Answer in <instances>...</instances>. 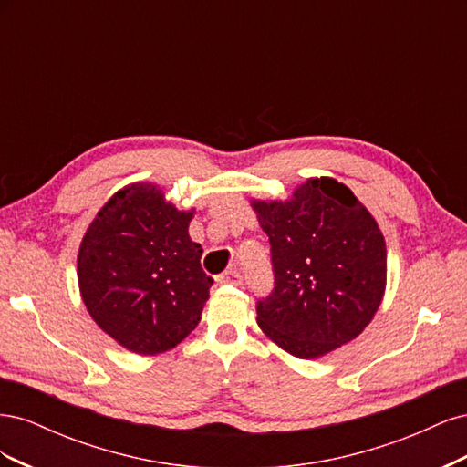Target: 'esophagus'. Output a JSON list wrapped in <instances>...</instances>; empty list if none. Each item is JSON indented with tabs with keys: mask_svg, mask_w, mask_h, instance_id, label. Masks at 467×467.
I'll return each instance as SVG.
<instances>
[{
	"mask_svg": "<svg viewBox=\"0 0 467 467\" xmlns=\"http://www.w3.org/2000/svg\"><path fill=\"white\" fill-rule=\"evenodd\" d=\"M220 282H222V285L242 286V285H244V276H242V273L235 271V268H230V271H225V273L220 276Z\"/></svg>",
	"mask_w": 467,
	"mask_h": 467,
	"instance_id": "1",
	"label": "esophagus"
}]
</instances>
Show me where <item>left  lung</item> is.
<instances>
[{
  "instance_id": "left-lung-1",
  "label": "left lung",
  "mask_w": 467,
  "mask_h": 467,
  "mask_svg": "<svg viewBox=\"0 0 467 467\" xmlns=\"http://www.w3.org/2000/svg\"><path fill=\"white\" fill-rule=\"evenodd\" d=\"M271 244L273 292L257 323L298 358L327 355L357 338L386 290V242L376 220L335 179H307L290 201H253Z\"/></svg>"
}]
</instances>
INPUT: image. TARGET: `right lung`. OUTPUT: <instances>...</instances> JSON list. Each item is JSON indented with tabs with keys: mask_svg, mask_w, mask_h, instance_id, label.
I'll return each mask as SVG.
<instances>
[{
	"mask_svg": "<svg viewBox=\"0 0 467 467\" xmlns=\"http://www.w3.org/2000/svg\"><path fill=\"white\" fill-rule=\"evenodd\" d=\"M192 214L165 202L155 185L134 182L110 196L83 235V304L99 327L136 355L173 348L201 321L214 280L189 237Z\"/></svg>",
	"mask_w": 467,
	"mask_h": 467,
	"instance_id": "right-lung-1",
	"label": "right lung"
}]
</instances>
